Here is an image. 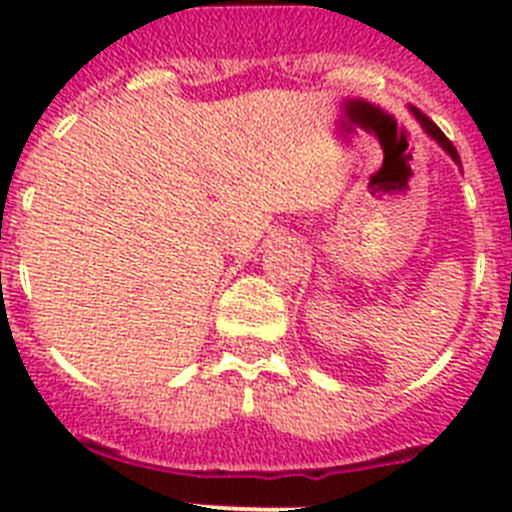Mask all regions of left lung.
I'll list each match as a JSON object with an SVG mask.
<instances>
[{"instance_id":"8db88e82","label":"left lung","mask_w":512,"mask_h":512,"mask_svg":"<svg viewBox=\"0 0 512 512\" xmlns=\"http://www.w3.org/2000/svg\"><path fill=\"white\" fill-rule=\"evenodd\" d=\"M413 115H415V120H418V122H420V125H423V130H425V133L431 135V138H433V140H436L438 146H441V148H443V151L449 153V156H451V158H454L456 164H459V166H461V161H459V153H456L454 143H451V140H449V138H446V135H443V133H441V128H438L436 122H433V120H428V117H425V115H423V112H420V110H415V107H413Z\"/></svg>"}]
</instances>
